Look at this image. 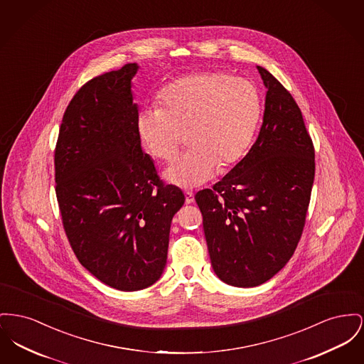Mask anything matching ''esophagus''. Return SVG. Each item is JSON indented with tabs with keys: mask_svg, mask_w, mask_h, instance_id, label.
I'll return each mask as SVG.
<instances>
[{
	"mask_svg": "<svg viewBox=\"0 0 364 364\" xmlns=\"http://www.w3.org/2000/svg\"><path fill=\"white\" fill-rule=\"evenodd\" d=\"M184 195H186V203H187V205L193 203V200H195V198H193V193H191V191H186Z\"/></svg>",
	"mask_w": 364,
	"mask_h": 364,
	"instance_id": "esophagus-1",
	"label": "esophagus"
}]
</instances>
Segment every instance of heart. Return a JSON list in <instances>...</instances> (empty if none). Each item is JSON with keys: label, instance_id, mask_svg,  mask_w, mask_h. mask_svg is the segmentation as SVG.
Masks as SVG:
<instances>
[{"label": "heart", "instance_id": "heart-1", "mask_svg": "<svg viewBox=\"0 0 364 364\" xmlns=\"http://www.w3.org/2000/svg\"><path fill=\"white\" fill-rule=\"evenodd\" d=\"M162 107L143 108L137 134L151 155L162 162L177 156L183 134L190 151L165 177L178 187L208 183L218 171L237 164L249 150L259 117L261 97L249 80L223 70L180 77L159 93Z\"/></svg>", "mask_w": 364, "mask_h": 364}]
</instances>
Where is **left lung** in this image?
<instances>
[{
	"mask_svg": "<svg viewBox=\"0 0 364 364\" xmlns=\"http://www.w3.org/2000/svg\"><path fill=\"white\" fill-rule=\"evenodd\" d=\"M268 89L256 143L212 190L195 195L214 272L236 287L277 275L296 252L315 177V149L290 92L257 67Z\"/></svg>",
	"mask_w": 364,
	"mask_h": 364,
	"instance_id": "obj_1",
	"label": "left lung"
}]
</instances>
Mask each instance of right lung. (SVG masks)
I'll list each match as a JSON object with an SVG mask.
<instances>
[{
  "label": "right lung",
  "mask_w": 364,
  "mask_h": 364,
  "mask_svg": "<svg viewBox=\"0 0 364 364\" xmlns=\"http://www.w3.org/2000/svg\"><path fill=\"white\" fill-rule=\"evenodd\" d=\"M137 65L92 78L65 108L55 149L56 198L70 246L122 291L161 278L183 191L165 184L137 134L130 81Z\"/></svg>",
  "instance_id": "add662e5"
}]
</instances>
